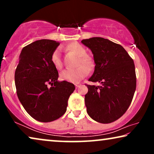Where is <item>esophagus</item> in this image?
I'll return each instance as SVG.
<instances>
[{"label": "esophagus", "mask_w": 154, "mask_h": 154, "mask_svg": "<svg viewBox=\"0 0 154 154\" xmlns=\"http://www.w3.org/2000/svg\"><path fill=\"white\" fill-rule=\"evenodd\" d=\"M75 88H79L80 86H81V85H80V84H79V83H76V84H75Z\"/></svg>", "instance_id": "34e87169"}]
</instances>
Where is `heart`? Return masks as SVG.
<instances>
[{
	"label": "heart",
	"instance_id": "1",
	"mask_svg": "<svg viewBox=\"0 0 154 154\" xmlns=\"http://www.w3.org/2000/svg\"><path fill=\"white\" fill-rule=\"evenodd\" d=\"M66 49L79 57L78 61V68L75 69H65L60 73V79L62 81L78 83L84 79L88 73V69H91L94 66L92 58L87 55V50L79 43H71L66 46ZM51 61L55 68L60 69L62 67L61 50L57 48L52 52ZM83 65H82V64ZM87 67V68L86 67Z\"/></svg>",
	"mask_w": 154,
	"mask_h": 154
}]
</instances>
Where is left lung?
Here are the masks:
<instances>
[{"label": "left lung", "instance_id": "left-lung-1", "mask_svg": "<svg viewBox=\"0 0 154 154\" xmlns=\"http://www.w3.org/2000/svg\"><path fill=\"white\" fill-rule=\"evenodd\" d=\"M81 43L92 51L95 64L88 81L100 83L86 85L87 112L99 123H112L125 113L133 98L136 89L133 60L121 45L104 38H90Z\"/></svg>", "mask_w": 154, "mask_h": 154}]
</instances>
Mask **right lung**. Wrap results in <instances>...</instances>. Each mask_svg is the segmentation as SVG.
Segmentation results:
<instances>
[{"label": "right lung", "mask_w": 154, "mask_h": 154, "mask_svg": "<svg viewBox=\"0 0 154 154\" xmlns=\"http://www.w3.org/2000/svg\"><path fill=\"white\" fill-rule=\"evenodd\" d=\"M59 45V42L42 39L25 46L14 73L21 104L31 117L43 123L55 121L64 114L69 97L75 90L73 83L57 81L58 71L51 56Z\"/></svg>", "instance_id": "right-lung-1"}]
</instances>
